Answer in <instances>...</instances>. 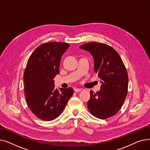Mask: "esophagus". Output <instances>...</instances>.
I'll list each match as a JSON object with an SVG mask.
<instances>
[{
	"label": "esophagus",
	"mask_w": 150,
	"mask_h": 150,
	"mask_svg": "<svg viewBox=\"0 0 150 150\" xmlns=\"http://www.w3.org/2000/svg\"><path fill=\"white\" fill-rule=\"evenodd\" d=\"M84 89H83V88H75L74 89V91L75 92H81V91H83Z\"/></svg>",
	"instance_id": "obj_1"
}]
</instances>
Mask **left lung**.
<instances>
[{
  "instance_id": "obj_1",
  "label": "left lung",
  "mask_w": 150,
  "mask_h": 150,
  "mask_svg": "<svg viewBox=\"0 0 150 150\" xmlns=\"http://www.w3.org/2000/svg\"><path fill=\"white\" fill-rule=\"evenodd\" d=\"M80 48L89 52L93 57L94 70L101 79V90L96 93L90 92L89 111L98 119H108L119 111L127 96V69L119 54L109 45L89 42Z\"/></svg>"
}]
</instances>
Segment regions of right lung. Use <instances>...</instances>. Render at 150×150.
I'll return each mask as SVG.
<instances>
[{"instance_id":"1","label":"right lung","mask_w":150,"mask_h":150,"mask_svg":"<svg viewBox=\"0 0 150 150\" xmlns=\"http://www.w3.org/2000/svg\"><path fill=\"white\" fill-rule=\"evenodd\" d=\"M65 42L39 45L29 58L23 74L25 96L32 112L42 120L56 119L64 111L74 89L54 88L53 78L59 73L61 57L69 47Z\"/></svg>"}]
</instances>
